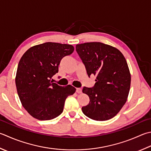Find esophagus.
<instances>
[{"instance_id": "obj_1", "label": "esophagus", "mask_w": 151, "mask_h": 151, "mask_svg": "<svg viewBox=\"0 0 151 151\" xmlns=\"http://www.w3.org/2000/svg\"><path fill=\"white\" fill-rule=\"evenodd\" d=\"M76 91L78 93H82V89H81V88H76Z\"/></svg>"}]
</instances>
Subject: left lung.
<instances>
[{
    "label": "left lung",
    "mask_w": 151,
    "mask_h": 151,
    "mask_svg": "<svg viewBox=\"0 0 151 151\" xmlns=\"http://www.w3.org/2000/svg\"><path fill=\"white\" fill-rule=\"evenodd\" d=\"M76 51L88 76L96 75L94 86L82 89L90 97L82 112L97 121L112 119L125 104L130 88L131 75L124 56L116 48L97 42L76 44Z\"/></svg>",
    "instance_id": "8db88e82"
}]
</instances>
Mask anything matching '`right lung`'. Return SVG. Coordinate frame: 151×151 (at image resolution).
I'll list each match as a JSON object with an SVG mask.
<instances>
[{"label": "right lung", "instance_id": "obj_1", "mask_svg": "<svg viewBox=\"0 0 151 151\" xmlns=\"http://www.w3.org/2000/svg\"><path fill=\"white\" fill-rule=\"evenodd\" d=\"M72 45L45 42L31 47L20 59L16 86L23 107L40 120L55 119L63 111L67 97L75 92L70 85L61 86L53 82L62 58L71 54Z\"/></svg>", "mask_w": 151, "mask_h": 151}]
</instances>
